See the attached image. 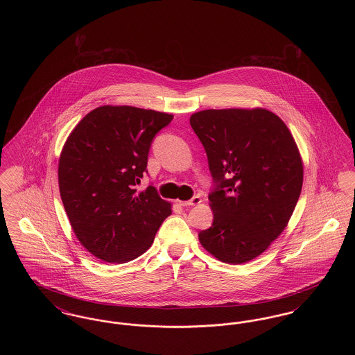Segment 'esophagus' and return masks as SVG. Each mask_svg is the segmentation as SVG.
I'll use <instances>...</instances> for the list:
<instances>
[{
	"label": "esophagus",
	"instance_id": "1",
	"mask_svg": "<svg viewBox=\"0 0 355 355\" xmlns=\"http://www.w3.org/2000/svg\"><path fill=\"white\" fill-rule=\"evenodd\" d=\"M198 203H201V198L198 197V196H194L191 200H189V201H180V205L181 206H196V205H198Z\"/></svg>",
	"mask_w": 355,
	"mask_h": 355
}]
</instances>
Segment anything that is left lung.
I'll use <instances>...</instances> for the list:
<instances>
[{
	"label": "left lung",
	"instance_id": "left-lung-1",
	"mask_svg": "<svg viewBox=\"0 0 355 355\" xmlns=\"http://www.w3.org/2000/svg\"><path fill=\"white\" fill-rule=\"evenodd\" d=\"M214 189L213 225L198 238L226 263L263 253L285 230L298 202L304 165L285 122L270 110L209 109L191 114Z\"/></svg>",
	"mask_w": 355,
	"mask_h": 355
}]
</instances>
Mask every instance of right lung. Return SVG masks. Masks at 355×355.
Returning <instances> with one entry per match:
<instances>
[{"instance_id": "1", "label": "right lung", "mask_w": 355, "mask_h": 355, "mask_svg": "<svg viewBox=\"0 0 355 355\" xmlns=\"http://www.w3.org/2000/svg\"><path fill=\"white\" fill-rule=\"evenodd\" d=\"M171 114L135 106H100L81 119L58 161L60 194L87 252L125 263L145 253L171 214L154 186L138 191L153 138Z\"/></svg>"}]
</instances>
